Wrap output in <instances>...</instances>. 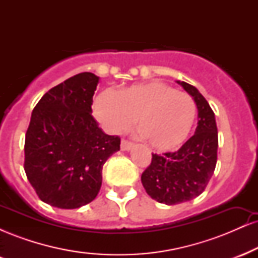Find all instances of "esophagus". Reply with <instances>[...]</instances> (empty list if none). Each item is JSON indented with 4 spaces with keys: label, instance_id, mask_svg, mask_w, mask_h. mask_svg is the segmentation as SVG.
<instances>
[{
    "label": "esophagus",
    "instance_id": "obj_1",
    "mask_svg": "<svg viewBox=\"0 0 258 258\" xmlns=\"http://www.w3.org/2000/svg\"><path fill=\"white\" fill-rule=\"evenodd\" d=\"M133 147L132 142H130L128 139H121V150L126 152V150H130Z\"/></svg>",
    "mask_w": 258,
    "mask_h": 258
}]
</instances>
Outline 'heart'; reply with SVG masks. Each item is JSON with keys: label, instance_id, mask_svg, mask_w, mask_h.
Wrapping results in <instances>:
<instances>
[{"label": "heart", "instance_id": "1", "mask_svg": "<svg viewBox=\"0 0 258 258\" xmlns=\"http://www.w3.org/2000/svg\"><path fill=\"white\" fill-rule=\"evenodd\" d=\"M93 112L108 131L120 133L138 119V130L154 149L173 150L188 139L197 119V104L188 93L161 81L131 85L117 93L104 91Z\"/></svg>", "mask_w": 258, "mask_h": 258}]
</instances>
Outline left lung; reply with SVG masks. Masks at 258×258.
Here are the masks:
<instances>
[{
    "label": "left lung",
    "mask_w": 258,
    "mask_h": 258,
    "mask_svg": "<svg viewBox=\"0 0 258 258\" xmlns=\"http://www.w3.org/2000/svg\"><path fill=\"white\" fill-rule=\"evenodd\" d=\"M177 82L197 103V130L177 152L152 154V162L141 177L148 195L166 205L199 197L211 179L217 162L218 132L211 106L194 86Z\"/></svg>",
    "instance_id": "1"
}]
</instances>
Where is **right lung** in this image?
Here are the masks:
<instances>
[{
	"mask_svg": "<svg viewBox=\"0 0 258 258\" xmlns=\"http://www.w3.org/2000/svg\"><path fill=\"white\" fill-rule=\"evenodd\" d=\"M98 76L81 73L47 92L31 114L25 135L24 170L37 197L59 209L96 199L105 161L120 150L92 116Z\"/></svg>",
	"mask_w": 258,
	"mask_h": 258,
	"instance_id": "right-lung-1",
	"label": "right lung"
}]
</instances>
